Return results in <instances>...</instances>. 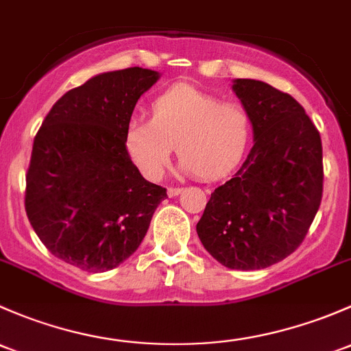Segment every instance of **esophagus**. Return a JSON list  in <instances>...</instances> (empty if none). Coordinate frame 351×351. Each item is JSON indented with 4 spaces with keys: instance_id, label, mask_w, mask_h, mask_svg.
<instances>
[{
    "instance_id": "1",
    "label": "esophagus",
    "mask_w": 351,
    "mask_h": 351,
    "mask_svg": "<svg viewBox=\"0 0 351 351\" xmlns=\"http://www.w3.org/2000/svg\"><path fill=\"white\" fill-rule=\"evenodd\" d=\"M182 187H169L167 189V196L169 197H176V196H179L180 193H182Z\"/></svg>"
}]
</instances>
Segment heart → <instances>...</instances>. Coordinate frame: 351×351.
Wrapping results in <instances>:
<instances>
[{"label":"heart","mask_w":351,"mask_h":351,"mask_svg":"<svg viewBox=\"0 0 351 351\" xmlns=\"http://www.w3.org/2000/svg\"><path fill=\"white\" fill-rule=\"evenodd\" d=\"M250 136L252 121L243 108L180 84L152 103V120L135 118L128 123L125 149L150 180L164 176L174 147L180 171L216 180L240 164Z\"/></svg>","instance_id":"1"}]
</instances>
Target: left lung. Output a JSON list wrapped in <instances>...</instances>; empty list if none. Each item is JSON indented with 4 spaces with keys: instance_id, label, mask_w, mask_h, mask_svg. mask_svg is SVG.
I'll return each instance as SVG.
<instances>
[{
    "instance_id": "obj_1",
    "label": "left lung",
    "mask_w": 351,
    "mask_h": 351,
    "mask_svg": "<svg viewBox=\"0 0 351 351\" xmlns=\"http://www.w3.org/2000/svg\"><path fill=\"white\" fill-rule=\"evenodd\" d=\"M231 89L250 117L254 147L211 194L196 231L221 265L258 270L304 240L323 196V147L292 96L255 79H234Z\"/></svg>"
}]
</instances>
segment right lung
<instances>
[{
  "label": "right lung",
  "mask_w": 351,
  "mask_h": 351,
  "mask_svg": "<svg viewBox=\"0 0 351 351\" xmlns=\"http://www.w3.org/2000/svg\"><path fill=\"white\" fill-rule=\"evenodd\" d=\"M158 79L142 67L97 74L60 97L35 136L25 209L42 243L69 265L93 274L121 265L167 197L125 149L136 101Z\"/></svg>",
  "instance_id": "right-lung-1"
}]
</instances>
